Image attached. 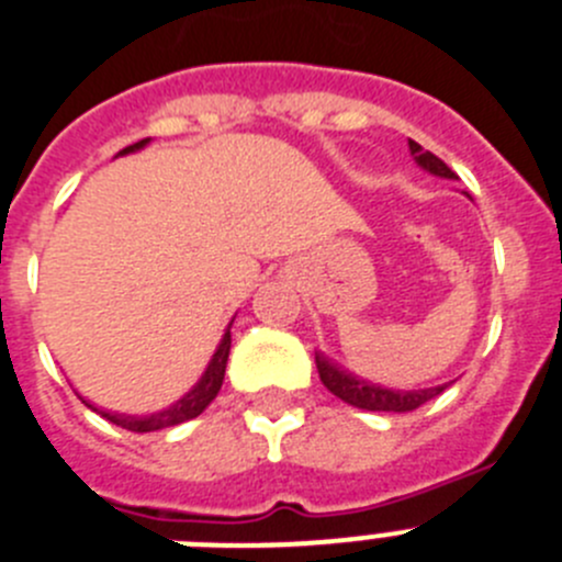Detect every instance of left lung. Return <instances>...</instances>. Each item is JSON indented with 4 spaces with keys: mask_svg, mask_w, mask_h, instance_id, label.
Returning <instances> with one entry per match:
<instances>
[{
    "mask_svg": "<svg viewBox=\"0 0 562 562\" xmlns=\"http://www.w3.org/2000/svg\"><path fill=\"white\" fill-rule=\"evenodd\" d=\"M411 151L416 157V162L422 166L424 171L435 177H447V180H454V171L449 169L447 162L435 157L432 151H424L416 140H411ZM316 369L318 376H322L324 387L329 393H335L338 400H344L346 405L360 407V411H382V413H411L416 407H422L424 402L435 400L438 393L447 391L449 385H438V387H424V391H391V387L382 385H371V382L358 380L349 371L338 369L329 358H324L322 352H316Z\"/></svg>",
    "mask_w": 562,
    "mask_h": 562,
    "instance_id": "left-lung-1",
    "label": "left lung"
}]
</instances>
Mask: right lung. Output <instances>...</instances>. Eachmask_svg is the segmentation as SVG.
Masks as SVG:
<instances>
[{"instance_id": "add662e5", "label": "right lung", "mask_w": 562, "mask_h": 562, "mask_svg": "<svg viewBox=\"0 0 562 562\" xmlns=\"http://www.w3.org/2000/svg\"><path fill=\"white\" fill-rule=\"evenodd\" d=\"M149 144V138L138 140V144L127 146V149H122L119 155H130V151L140 149V146ZM233 327V324H229ZM229 327L227 333H224L222 344H218L216 355L210 358L207 369H204L202 380L196 382V385L191 387V391L182 396V400H177L175 405L166 407V411L160 413H151V416H124V413H110V411H99L97 405H91L88 400H80L86 402L91 411H97L99 416L108 418L110 424H115V427L122 429H130V432H155V429H166V427H177V424L182 422H191V418H196L199 413L204 411V407L210 405V402L216 400V393L222 391V382H224V371H227V358H229V344H233V335H229Z\"/></svg>"}]
</instances>
